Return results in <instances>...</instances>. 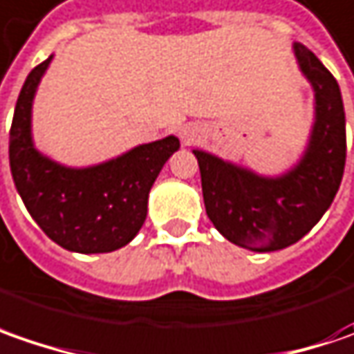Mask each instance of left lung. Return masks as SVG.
Listing matches in <instances>:
<instances>
[{
    "label": "left lung",
    "mask_w": 354,
    "mask_h": 354,
    "mask_svg": "<svg viewBox=\"0 0 354 354\" xmlns=\"http://www.w3.org/2000/svg\"><path fill=\"white\" fill-rule=\"evenodd\" d=\"M299 70L315 92L310 145L284 176L266 178L194 151L207 217L231 243L257 252L286 249L310 233L341 186L347 156L345 109L339 84L319 58L294 43Z\"/></svg>",
    "instance_id": "obj_1"
}]
</instances>
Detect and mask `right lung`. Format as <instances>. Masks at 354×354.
I'll use <instances>...</instances> for the list:
<instances>
[{"mask_svg":"<svg viewBox=\"0 0 354 354\" xmlns=\"http://www.w3.org/2000/svg\"><path fill=\"white\" fill-rule=\"evenodd\" d=\"M50 60L32 68L17 97L9 131L13 182L27 212L56 245L82 254L111 252L139 233L149 192L180 140L170 135L90 168H68L43 156L32 145L31 107Z\"/></svg>","mask_w":354,"mask_h":354,"instance_id":"1","label":"right lung"}]
</instances>
